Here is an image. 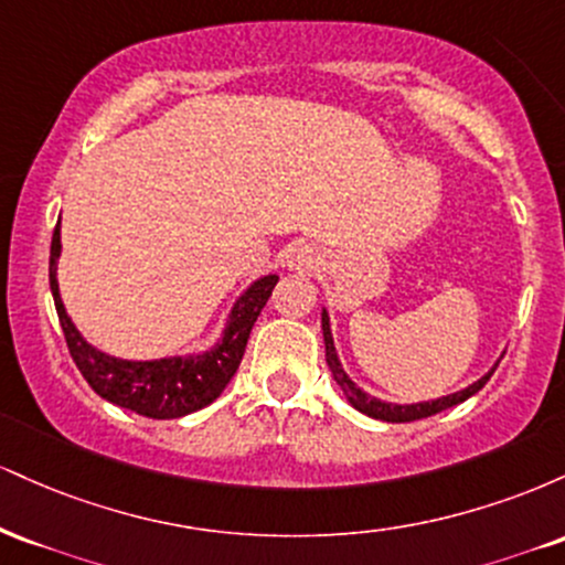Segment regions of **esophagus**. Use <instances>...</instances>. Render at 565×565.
<instances>
[{"instance_id": "34e87169", "label": "esophagus", "mask_w": 565, "mask_h": 565, "mask_svg": "<svg viewBox=\"0 0 565 565\" xmlns=\"http://www.w3.org/2000/svg\"><path fill=\"white\" fill-rule=\"evenodd\" d=\"M321 255L310 244H295L287 252V268L297 270V274H310V270L319 268Z\"/></svg>"}]
</instances>
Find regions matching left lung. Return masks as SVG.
Wrapping results in <instances>:
<instances>
[{"instance_id": "1", "label": "left lung", "mask_w": 565, "mask_h": 565, "mask_svg": "<svg viewBox=\"0 0 565 565\" xmlns=\"http://www.w3.org/2000/svg\"><path fill=\"white\" fill-rule=\"evenodd\" d=\"M321 329H323V348H327V364H329V369H332V377L337 385H340V391L345 393L348 404L353 408H359V412L366 414V417L382 419V423H414V419L433 417V414L444 412V408L462 404V401H468L470 395H476L478 391H481L486 382H489L491 374H494V369L499 366V361H497V364L491 366V372H486L481 380H476L472 385L465 387V391H457L451 395H440V398H436V401H423V404H387V401H380V398H374V395L361 391V387L345 374L340 359H337L332 323H329L327 310H321Z\"/></svg>"}]
</instances>
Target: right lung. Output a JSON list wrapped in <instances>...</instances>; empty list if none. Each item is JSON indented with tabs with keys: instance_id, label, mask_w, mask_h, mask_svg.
I'll list each match as a JSON object with an SVG mask.
<instances>
[{
	"instance_id": "right-lung-1",
	"label": "right lung",
	"mask_w": 565,
	"mask_h": 565,
	"mask_svg": "<svg viewBox=\"0 0 565 565\" xmlns=\"http://www.w3.org/2000/svg\"><path fill=\"white\" fill-rule=\"evenodd\" d=\"M57 257H61V220H57L53 246H50V289H53L57 319L66 334L71 359L100 398L151 419L185 417V414L210 406L225 391V385L242 364L252 327L278 281L276 274L252 281L244 295L233 302L223 337L204 353L127 361L89 345L74 327V321L68 319L61 289H57Z\"/></svg>"
}]
</instances>
